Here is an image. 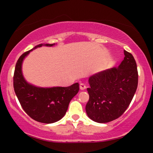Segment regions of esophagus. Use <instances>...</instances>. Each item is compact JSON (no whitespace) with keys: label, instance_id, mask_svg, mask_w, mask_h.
Instances as JSON below:
<instances>
[{"label":"esophagus","instance_id":"34e87169","mask_svg":"<svg viewBox=\"0 0 153 153\" xmlns=\"http://www.w3.org/2000/svg\"><path fill=\"white\" fill-rule=\"evenodd\" d=\"M86 88V85H85V84L84 83H80V89L81 91H83V90H85V89Z\"/></svg>","mask_w":153,"mask_h":153}]
</instances>
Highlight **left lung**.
I'll list each match as a JSON object with an SVG mask.
<instances>
[{
    "mask_svg": "<svg viewBox=\"0 0 153 153\" xmlns=\"http://www.w3.org/2000/svg\"><path fill=\"white\" fill-rule=\"evenodd\" d=\"M124 58L118 68H112L89 78L88 117L98 123L119 118L130 104L138 84L137 64L132 54L124 50Z\"/></svg>",
    "mask_w": 153,
    "mask_h": 153,
    "instance_id": "8db88e82",
    "label": "left lung"
}]
</instances>
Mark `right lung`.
<instances>
[{
    "label": "right lung",
    "mask_w": 153,
    "mask_h": 153,
    "mask_svg": "<svg viewBox=\"0 0 153 153\" xmlns=\"http://www.w3.org/2000/svg\"><path fill=\"white\" fill-rule=\"evenodd\" d=\"M55 44H40L19 57L13 75V88L23 109L31 118L39 122L52 124L60 120L66 114L71 99L78 93L79 84L68 87H39L24 78L22 64L30 52L42 46L53 47Z\"/></svg>",
    "instance_id": "right-lung-1"
}]
</instances>
